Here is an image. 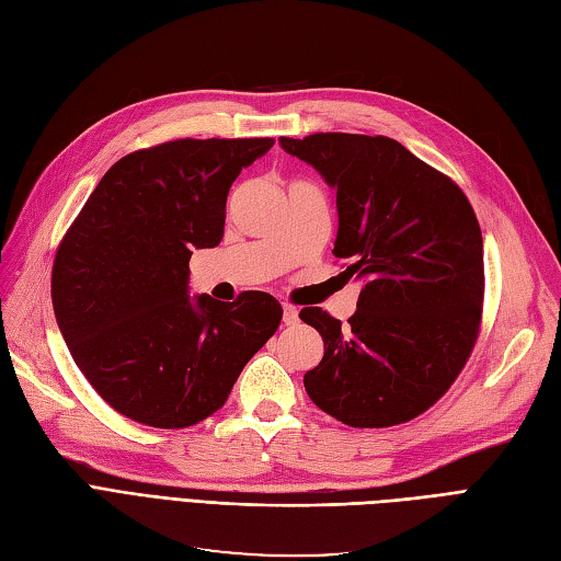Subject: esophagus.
I'll return each instance as SVG.
<instances>
[{"label":"esophagus","mask_w":561,"mask_h":561,"mask_svg":"<svg viewBox=\"0 0 561 561\" xmlns=\"http://www.w3.org/2000/svg\"><path fill=\"white\" fill-rule=\"evenodd\" d=\"M297 320H299L297 307H293V304H283V322H285V325H295Z\"/></svg>","instance_id":"obj_1"}]
</instances>
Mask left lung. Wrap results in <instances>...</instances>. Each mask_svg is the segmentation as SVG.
<instances>
[{"mask_svg": "<svg viewBox=\"0 0 561 561\" xmlns=\"http://www.w3.org/2000/svg\"><path fill=\"white\" fill-rule=\"evenodd\" d=\"M280 145L336 190L332 252L363 285L344 328L301 309L325 342L304 388L353 428L412 421L447 393L480 334L484 252L470 201L386 135L313 133Z\"/></svg>", "mask_w": 561, "mask_h": 561, "instance_id": "left-lung-1", "label": "left lung"}]
</instances>
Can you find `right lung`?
<instances>
[{
  "label": "right lung",
  "instance_id": "obj_1",
  "mask_svg": "<svg viewBox=\"0 0 561 561\" xmlns=\"http://www.w3.org/2000/svg\"><path fill=\"white\" fill-rule=\"evenodd\" d=\"M274 138L171 140L130 151L62 236L50 274L58 328L112 410L151 428L215 414L280 325L266 293L190 299L194 248L222 241L227 194Z\"/></svg>",
  "mask_w": 561,
  "mask_h": 561
}]
</instances>
